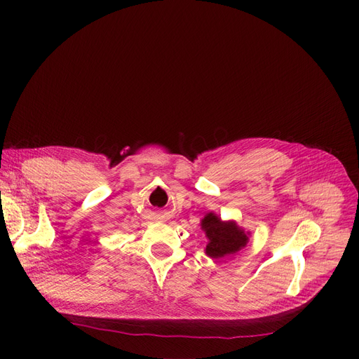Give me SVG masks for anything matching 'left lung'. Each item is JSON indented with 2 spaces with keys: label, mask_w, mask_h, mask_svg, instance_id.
<instances>
[{
  "label": "left lung",
  "mask_w": 359,
  "mask_h": 359,
  "mask_svg": "<svg viewBox=\"0 0 359 359\" xmlns=\"http://www.w3.org/2000/svg\"><path fill=\"white\" fill-rule=\"evenodd\" d=\"M201 229L208 238L205 253L211 259L231 256L246 248L249 241V233L240 229L236 221H222L214 212L203 217L201 221Z\"/></svg>",
  "instance_id": "1"
}]
</instances>
